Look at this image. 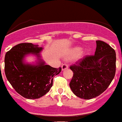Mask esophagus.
Returning a JSON list of instances; mask_svg holds the SVG:
<instances>
[{"label": "esophagus", "mask_w": 122, "mask_h": 122, "mask_svg": "<svg viewBox=\"0 0 122 122\" xmlns=\"http://www.w3.org/2000/svg\"><path fill=\"white\" fill-rule=\"evenodd\" d=\"M68 68V65H66V64H63V65L61 66L62 70H65L67 69Z\"/></svg>", "instance_id": "34e87169"}]
</instances>
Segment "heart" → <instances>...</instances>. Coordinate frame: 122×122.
I'll return each mask as SVG.
<instances>
[{"label":"heart","mask_w":122,"mask_h":122,"mask_svg":"<svg viewBox=\"0 0 122 122\" xmlns=\"http://www.w3.org/2000/svg\"><path fill=\"white\" fill-rule=\"evenodd\" d=\"M82 53V49L80 48V47H76L74 48L71 51V52L69 54V56H68V59H74V58H76L77 57H78L79 55H81V54Z\"/></svg>","instance_id":"b5f03b06"}]
</instances>
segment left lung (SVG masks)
<instances>
[{
    "label": "left lung",
    "mask_w": 122,
    "mask_h": 122,
    "mask_svg": "<svg viewBox=\"0 0 122 122\" xmlns=\"http://www.w3.org/2000/svg\"><path fill=\"white\" fill-rule=\"evenodd\" d=\"M94 56H86L70 66L73 72L70 87L76 96L91 99L102 94L115 77L116 52L107 43L96 41Z\"/></svg>",
    "instance_id": "8db88e82"
}]
</instances>
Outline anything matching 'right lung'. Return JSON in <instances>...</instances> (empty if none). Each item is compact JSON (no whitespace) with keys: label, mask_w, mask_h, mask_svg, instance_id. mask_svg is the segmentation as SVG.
Instances as JSON below:
<instances>
[{"label":"right lung","mask_w":122,"mask_h":122,"mask_svg":"<svg viewBox=\"0 0 122 122\" xmlns=\"http://www.w3.org/2000/svg\"><path fill=\"white\" fill-rule=\"evenodd\" d=\"M43 48L30 43H20L13 46L5 56V74L7 81L20 95L28 99L39 98L49 92L53 78L59 74L61 68H56L46 65L40 53ZM32 55L35 63H25V58Z\"/></svg>","instance_id":"add662e5"}]
</instances>
